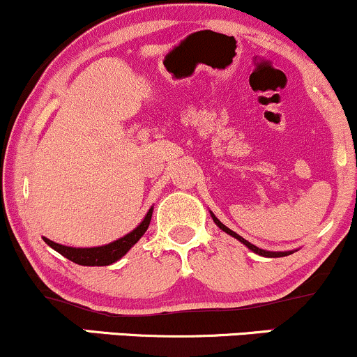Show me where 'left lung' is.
I'll list each match as a JSON object with an SVG mask.
<instances>
[{
    "instance_id": "obj_1",
    "label": "left lung",
    "mask_w": 357,
    "mask_h": 357,
    "mask_svg": "<svg viewBox=\"0 0 357 357\" xmlns=\"http://www.w3.org/2000/svg\"><path fill=\"white\" fill-rule=\"evenodd\" d=\"M211 213V211H210ZM211 218H213V221H215L216 225H218L220 227V230H223L225 233H228V235H231L233 238H236V240H240L241 243L243 245H247V247L252 250L253 253H257V255H261V257H268V258H277V257H287V255H290V253H294V252H267V250H261V248H258V247H255V245H252L250 243V241H247L245 238H241V236L238 235V233H235V231H231L230 228L228 227H225L223 223H221V221L216 218L215 215H213L211 213Z\"/></svg>"
}]
</instances>
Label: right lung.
Here are the masks:
<instances>
[{
  "mask_svg": "<svg viewBox=\"0 0 357 357\" xmlns=\"http://www.w3.org/2000/svg\"><path fill=\"white\" fill-rule=\"evenodd\" d=\"M151 216H153V208L147 211L144 220L141 221V225H137V228H134L132 231L127 233V235L122 236V238L112 241V243L109 245H102V247L73 248V247H65V245L55 243V241L45 238V236L43 240L48 247L56 250L60 255L68 258V260L75 261V264L85 265V267H104V265H110L114 264V261L121 260V258L137 243L139 238L146 233L147 227H149Z\"/></svg>",
  "mask_w": 357,
  "mask_h": 357,
  "instance_id": "right-lung-1",
  "label": "right lung"
}]
</instances>
